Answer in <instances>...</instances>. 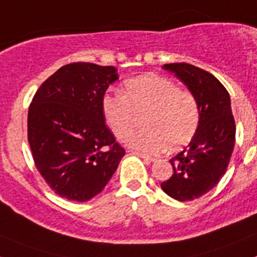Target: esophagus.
I'll return each instance as SVG.
<instances>
[{
  "label": "esophagus",
  "instance_id": "1",
  "mask_svg": "<svg viewBox=\"0 0 257 257\" xmlns=\"http://www.w3.org/2000/svg\"><path fill=\"white\" fill-rule=\"evenodd\" d=\"M130 152V153H133V154H135V156H138V157H140V158H143V160L144 161H147V162H154V158H152V157H149V156H147V154H144V153H142V152H138V151H128Z\"/></svg>",
  "mask_w": 257,
  "mask_h": 257
}]
</instances>
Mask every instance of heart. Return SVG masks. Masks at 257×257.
<instances>
[{"mask_svg": "<svg viewBox=\"0 0 257 257\" xmlns=\"http://www.w3.org/2000/svg\"><path fill=\"white\" fill-rule=\"evenodd\" d=\"M105 122L118 139L134 130L136 114L147 112L144 128L126 139L130 147L148 154L169 148L176 151L190 142L199 126V105L196 96L180 90L165 77L140 76L126 81L122 95L106 94L101 100Z\"/></svg>", "mask_w": 257, "mask_h": 257, "instance_id": "1", "label": "heart"}]
</instances>
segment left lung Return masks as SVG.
Masks as SVG:
<instances>
[{"label":"left lung","mask_w":257,"mask_h":257,"mask_svg":"<svg viewBox=\"0 0 257 257\" xmlns=\"http://www.w3.org/2000/svg\"><path fill=\"white\" fill-rule=\"evenodd\" d=\"M162 68L196 96L201 118L187 148L170 160L174 172L161 188L171 198L193 201L216 187L230 161L235 142L230 96L216 77L194 65L172 63Z\"/></svg>","instance_id":"1"}]
</instances>
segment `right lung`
Instances as JSON below:
<instances>
[{
    "label": "right lung",
    "mask_w": 257,
    "mask_h": 257,
    "mask_svg": "<svg viewBox=\"0 0 257 257\" xmlns=\"http://www.w3.org/2000/svg\"><path fill=\"white\" fill-rule=\"evenodd\" d=\"M115 67L72 63L36 92L28 110V142L36 167L56 194L86 202L101 192L124 156L105 124V91Z\"/></svg>",
    "instance_id": "add662e5"
}]
</instances>
